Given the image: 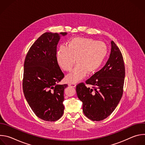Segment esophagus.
Here are the masks:
<instances>
[{"mask_svg":"<svg viewBox=\"0 0 145 145\" xmlns=\"http://www.w3.org/2000/svg\"><path fill=\"white\" fill-rule=\"evenodd\" d=\"M68 86H71V87H75L76 84H74V83H69L68 84Z\"/></svg>","mask_w":145,"mask_h":145,"instance_id":"esophagus-1","label":"esophagus"}]
</instances>
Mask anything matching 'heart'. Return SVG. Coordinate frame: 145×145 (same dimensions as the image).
I'll list each match as a JSON object with an SVG mask.
<instances>
[{
	"mask_svg": "<svg viewBox=\"0 0 145 145\" xmlns=\"http://www.w3.org/2000/svg\"><path fill=\"white\" fill-rule=\"evenodd\" d=\"M107 53V46L104 42L92 38L74 37L68 41L67 46L59 48L56 59L59 67L65 72L72 71L76 61V67L66 77L67 82L73 83L83 78L87 73L96 72Z\"/></svg>",
	"mask_w": 145,
	"mask_h": 145,
	"instance_id": "b5f03b06",
	"label": "heart"
}]
</instances>
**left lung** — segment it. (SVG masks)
<instances>
[{
	"label": "left lung",
	"mask_w": 145,
	"mask_h": 145,
	"mask_svg": "<svg viewBox=\"0 0 145 145\" xmlns=\"http://www.w3.org/2000/svg\"><path fill=\"white\" fill-rule=\"evenodd\" d=\"M111 44V54L105 67L86 80V83L81 82L76 86L77 97L82 102V111L93 121H100L110 116L123 95L125 63L119 48L113 40Z\"/></svg>",
	"instance_id": "obj_1"
}]
</instances>
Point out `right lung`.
Masks as SVG:
<instances>
[{
  "mask_svg": "<svg viewBox=\"0 0 145 145\" xmlns=\"http://www.w3.org/2000/svg\"><path fill=\"white\" fill-rule=\"evenodd\" d=\"M67 33H60L65 35ZM58 33H45L30 47L24 63L23 91L33 111L48 121L58 120L63 115L64 89L59 85L64 77L56 59Z\"/></svg>",
  "mask_w": 145,
  "mask_h": 145,
  "instance_id": "obj_1",
  "label": "right lung"
}]
</instances>
